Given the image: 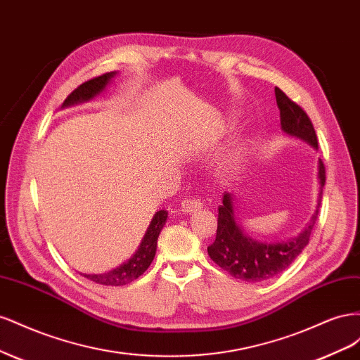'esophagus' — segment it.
<instances>
[{
    "instance_id": "34e87169",
    "label": "esophagus",
    "mask_w": 360,
    "mask_h": 360,
    "mask_svg": "<svg viewBox=\"0 0 360 360\" xmlns=\"http://www.w3.org/2000/svg\"><path fill=\"white\" fill-rule=\"evenodd\" d=\"M202 209V201L197 198H184L180 202V210L183 213H197Z\"/></svg>"
}]
</instances>
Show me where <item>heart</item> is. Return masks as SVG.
I'll list each match as a JSON object with an SVG mask.
<instances>
[{
  "label": "heart",
  "instance_id": "obj_1",
  "mask_svg": "<svg viewBox=\"0 0 360 360\" xmlns=\"http://www.w3.org/2000/svg\"><path fill=\"white\" fill-rule=\"evenodd\" d=\"M243 160V151H234V153L230 156V159H228V165L230 167H236V165H238V163H240Z\"/></svg>",
  "mask_w": 360,
  "mask_h": 360
}]
</instances>
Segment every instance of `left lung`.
Wrapping results in <instances>:
<instances>
[{"mask_svg": "<svg viewBox=\"0 0 360 360\" xmlns=\"http://www.w3.org/2000/svg\"><path fill=\"white\" fill-rule=\"evenodd\" d=\"M275 96L281 112V129L284 130V134L299 138L317 150V135L307 112L278 86L275 89ZM319 183L317 210L312 214L311 221L297 236L276 243H263L249 237L237 224L234 195L225 192L222 205L217 209L219 214H217L216 238L207 248L210 258L231 276L246 282H261L282 274L309 243L312 228L317 222L326 183V171L321 159H319Z\"/></svg>", "mask_w": 360, "mask_h": 360, "instance_id": "1", "label": "left lung"}]
</instances>
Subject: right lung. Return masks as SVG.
I'll use <instances>...</instances> for the list:
<instances>
[{
	"mask_svg": "<svg viewBox=\"0 0 360 360\" xmlns=\"http://www.w3.org/2000/svg\"><path fill=\"white\" fill-rule=\"evenodd\" d=\"M117 75V72H110L105 73L102 76H97V78H93L90 81L84 82L79 85L78 89L72 91L69 97L64 101L61 108H68L76 103H82V102H89L94 99L96 96H99L105 89L106 85L111 82V79ZM168 219V212L167 210H159L155 213L153 219H151L147 231L141 240V245L138 246V250L134 254V257H130L126 263L122 266H118L110 271H105V274H91L86 275L84 274L82 276L90 279L96 284L101 285H111V287H120V285H126L130 284V282L139 278L144 271L148 269V266L153 261L156 255V249H158V237L162 231L163 225H165Z\"/></svg>",
	"mask_w": 360,
	"mask_h": 360,
	"instance_id": "right-lung-1",
	"label": "right lung"
}]
</instances>
